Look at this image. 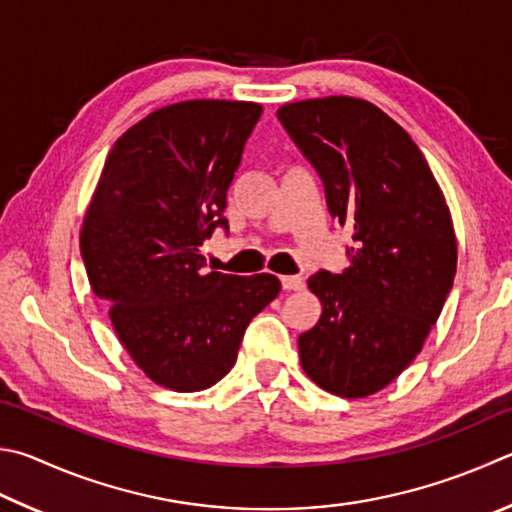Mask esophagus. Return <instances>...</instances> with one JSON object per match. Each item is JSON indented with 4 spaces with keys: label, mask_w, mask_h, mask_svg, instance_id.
Here are the masks:
<instances>
[{
    "label": "esophagus",
    "mask_w": 512,
    "mask_h": 512,
    "mask_svg": "<svg viewBox=\"0 0 512 512\" xmlns=\"http://www.w3.org/2000/svg\"><path fill=\"white\" fill-rule=\"evenodd\" d=\"M282 286H284V291H300V288L304 286V280L300 275H284Z\"/></svg>",
    "instance_id": "1"
}]
</instances>
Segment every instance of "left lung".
<instances>
[{"instance_id":"8db88e82","label":"left lung","mask_w":512,"mask_h":512,"mask_svg":"<svg viewBox=\"0 0 512 512\" xmlns=\"http://www.w3.org/2000/svg\"><path fill=\"white\" fill-rule=\"evenodd\" d=\"M277 118L353 230L349 268L309 277L322 315L297 338L302 369L336 396L376 394L410 367L452 291L450 210L410 134L371 102L302 100Z\"/></svg>"}]
</instances>
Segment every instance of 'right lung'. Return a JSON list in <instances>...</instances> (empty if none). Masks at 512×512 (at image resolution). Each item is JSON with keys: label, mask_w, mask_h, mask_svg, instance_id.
Listing matches in <instances>:
<instances>
[{"label": "right lung", "mask_w": 512, "mask_h": 512, "mask_svg": "<svg viewBox=\"0 0 512 512\" xmlns=\"http://www.w3.org/2000/svg\"><path fill=\"white\" fill-rule=\"evenodd\" d=\"M262 107L188 100L118 138L80 232L89 284L120 342L154 383L201 392L235 367L250 320L280 293L275 275H226L201 255L228 232L226 192Z\"/></svg>", "instance_id": "right-lung-1"}]
</instances>
